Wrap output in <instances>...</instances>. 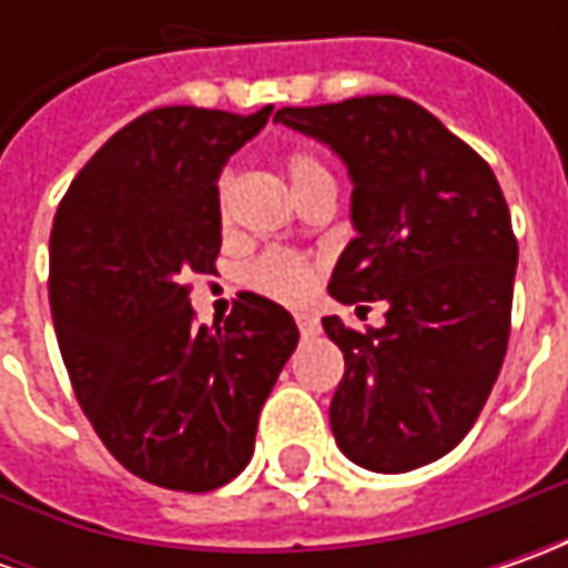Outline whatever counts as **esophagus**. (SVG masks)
Here are the masks:
<instances>
[{"mask_svg": "<svg viewBox=\"0 0 568 568\" xmlns=\"http://www.w3.org/2000/svg\"><path fill=\"white\" fill-rule=\"evenodd\" d=\"M296 328H300V335H316L318 318L316 316H296Z\"/></svg>", "mask_w": 568, "mask_h": 568, "instance_id": "34e87169", "label": "esophagus"}]
</instances>
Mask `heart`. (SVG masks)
Masks as SVG:
<instances>
[{
  "label": "heart",
  "mask_w": 568,
  "mask_h": 568,
  "mask_svg": "<svg viewBox=\"0 0 568 568\" xmlns=\"http://www.w3.org/2000/svg\"><path fill=\"white\" fill-rule=\"evenodd\" d=\"M284 170H287V180L294 186L296 195H303L306 189L318 186V183H332V173L328 166L318 161L316 154L296 148L284 154ZM230 186H233V173L224 170L217 176V214L227 217L230 205ZM316 262L300 255V252L287 250H268L262 255H255L250 265L243 268V284L255 291V294L268 296L274 303H284V306H300L306 303L313 287H316Z\"/></svg>",
  "instance_id": "b5f03b06"
}]
</instances>
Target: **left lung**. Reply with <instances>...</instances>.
Masks as SVG:
<instances>
[{"instance_id":"left-lung-1","label":"left lung","mask_w":568,"mask_h":568,"mask_svg":"<svg viewBox=\"0 0 568 568\" xmlns=\"http://www.w3.org/2000/svg\"><path fill=\"white\" fill-rule=\"evenodd\" d=\"M274 120L332 144L354 180L357 236L328 294L388 303L382 328L322 318L344 354L332 433L361 468L429 465L465 439L506 357L518 265L506 195L470 144L398 94L284 106Z\"/></svg>"}]
</instances>
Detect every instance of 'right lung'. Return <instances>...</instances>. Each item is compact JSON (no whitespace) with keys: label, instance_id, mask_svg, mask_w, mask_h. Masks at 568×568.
<instances>
[{"label":"right lung","instance_id":"obj_1","mask_svg":"<svg viewBox=\"0 0 568 568\" xmlns=\"http://www.w3.org/2000/svg\"><path fill=\"white\" fill-rule=\"evenodd\" d=\"M268 116L148 110L55 207L50 310L75 398L122 468L166 490H217L250 465L300 341L294 316L250 291L211 328L189 303V277L217 272L221 166Z\"/></svg>","mask_w":568,"mask_h":568}]
</instances>
